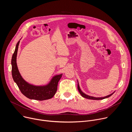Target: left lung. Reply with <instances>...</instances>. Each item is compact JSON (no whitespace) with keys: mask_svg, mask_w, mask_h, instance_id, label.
Listing matches in <instances>:
<instances>
[{"mask_svg":"<svg viewBox=\"0 0 132 132\" xmlns=\"http://www.w3.org/2000/svg\"><path fill=\"white\" fill-rule=\"evenodd\" d=\"M78 89L79 90V93H80V95L82 96V97H83L84 98H87V99H91V100H102V99H105V98H107L109 97H110L111 96H112L113 95V93H114V92L111 94V95H108L106 97H102V98H96V97H91V96H89L88 95H86V94H85L84 92H82L81 90V89H80V87H79V84L78 82Z\"/></svg>","mask_w":132,"mask_h":132,"instance_id":"obj_1","label":"left lung"}]
</instances>
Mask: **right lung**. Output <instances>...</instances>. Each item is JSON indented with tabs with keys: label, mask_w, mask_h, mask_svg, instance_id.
Here are the masks:
<instances>
[{
	"label": "right lung",
	"mask_w": 132,
	"mask_h": 132,
	"mask_svg": "<svg viewBox=\"0 0 132 132\" xmlns=\"http://www.w3.org/2000/svg\"><path fill=\"white\" fill-rule=\"evenodd\" d=\"M19 43L20 41L16 45L11 60V72L14 81L16 84L21 93L29 99L42 101L52 98L57 91L58 82L63 74L54 76L51 82L44 86H36L28 84L21 77L16 65V59Z\"/></svg>",
	"instance_id": "add662e5"
}]
</instances>
